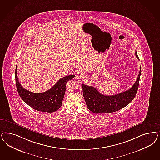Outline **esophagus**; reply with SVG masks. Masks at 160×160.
<instances>
[{"instance_id": "1", "label": "esophagus", "mask_w": 160, "mask_h": 160, "mask_svg": "<svg viewBox=\"0 0 160 160\" xmlns=\"http://www.w3.org/2000/svg\"><path fill=\"white\" fill-rule=\"evenodd\" d=\"M85 76V73L84 72L82 71H79V72H78L76 75V77L78 79H82L83 77Z\"/></svg>"}]
</instances>
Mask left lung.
I'll return each mask as SVG.
<instances>
[{"label": "left lung", "mask_w": 160, "mask_h": 160, "mask_svg": "<svg viewBox=\"0 0 160 160\" xmlns=\"http://www.w3.org/2000/svg\"><path fill=\"white\" fill-rule=\"evenodd\" d=\"M135 56L139 59L137 53ZM133 86L128 90L113 95H104L96 88L82 85L83 96L88 108L95 113H107L117 111L128 105L134 99L139 86L141 67Z\"/></svg>", "instance_id": "left-lung-1"}]
</instances>
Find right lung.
<instances>
[{"label":"right lung","mask_w":160,"mask_h":160,"mask_svg":"<svg viewBox=\"0 0 160 160\" xmlns=\"http://www.w3.org/2000/svg\"><path fill=\"white\" fill-rule=\"evenodd\" d=\"M74 77V75H68L60 79L47 91L33 93L22 87L17 76V67L16 68V85L21 98L32 108L45 112H54L60 108L65 93L66 84Z\"/></svg>","instance_id":"obj_1"}]
</instances>
